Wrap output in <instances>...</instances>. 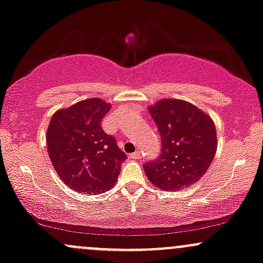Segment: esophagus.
Wrapping results in <instances>:
<instances>
[{"label":"esophagus","mask_w":263,"mask_h":263,"mask_svg":"<svg viewBox=\"0 0 263 263\" xmlns=\"http://www.w3.org/2000/svg\"><path fill=\"white\" fill-rule=\"evenodd\" d=\"M129 157H131V158H134V160H137V158H140V157H141V152H140V151H136V152H134V154H131V155H129Z\"/></svg>","instance_id":"esophagus-1"}]
</instances>
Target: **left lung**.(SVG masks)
Wrapping results in <instances>:
<instances>
[{
    "mask_svg": "<svg viewBox=\"0 0 263 263\" xmlns=\"http://www.w3.org/2000/svg\"><path fill=\"white\" fill-rule=\"evenodd\" d=\"M161 136L160 156L143 164L147 178L164 191L192 186L207 172L217 149L211 117L192 103L164 99L148 108Z\"/></svg>",
    "mask_w": 263,
    "mask_h": 263,
    "instance_id": "left-lung-1",
    "label": "left lung"
}]
</instances>
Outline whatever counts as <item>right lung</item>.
Listing matches in <instances>:
<instances>
[{"instance_id":"1","label":"right lung","mask_w":263,"mask_h":263,"mask_svg":"<svg viewBox=\"0 0 263 263\" xmlns=\"http://www.w3.org/2000/svg\"><path fill=\"white\" fill-rule=\"evenodd\" d=\"M111 105L83 100L59 109L47 128L48 156L62 182L82 195L108 191L116 183L127 156L101 127Z\"/></svg>"}]
</instances>
